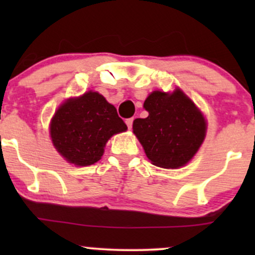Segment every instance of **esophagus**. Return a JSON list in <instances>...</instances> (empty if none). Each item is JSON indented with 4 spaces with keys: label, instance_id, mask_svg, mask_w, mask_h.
<instances>
[{
    "label": "esophagus",
    "instance_id": "34e87169",
    "mask_svg": "<svg viewBox=\"0 0 255 255\" xmlns=\"http://www.w3.org/2000/svg\"><path fill=\"white\" fill-rule=\"evenodd\" d=\"M133 121H134V119H133V118H131V119H127V120H126V124H127L128 128H129V129H130L131 127H133Z\"/></svg>",
    "mask_w": 255,
    "mask_h": 255
}]
</instances>
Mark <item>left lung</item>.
I'll list each match as a JSON object with an SVG mask.
<instances>
[{
    "label": "left lung",
    "instance_id": "obj_1",
    "mask_svg": "<svg viewBox=\"0 0 255 255\" xmlns=\"http://www.w3.org/2000/svg\"><path fill=\"white\" fill-rule=\"evenodd\" d=\"M146 119H135L133 131L154 165L177 169L189 162L203 144L206 122L182 91H154L146 98Z\"/></svg>",
    "mask_w": 255,
    "mask_h": 255
}]
</instances>
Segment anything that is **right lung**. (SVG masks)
Returning <instances> with one entry per match:
<instances>
[{
	"mask_svg": "<svg viewBox=\"0 0 255 255\" xmlns=\"http://www.w3.org/2000/svg\"><path fill=\"white\" fill-rule=\"evenodd\" d=\"M127 129L116 108L97 92H87L58 108L51 120L50 135L56 150L69 163L95 164L114 134Z\"/></svg>",
	"mask_w": 255,
	"mask_h": 255,
	"instance_id": "add662e5",
	"label": "right lung"
}]
</instances>
